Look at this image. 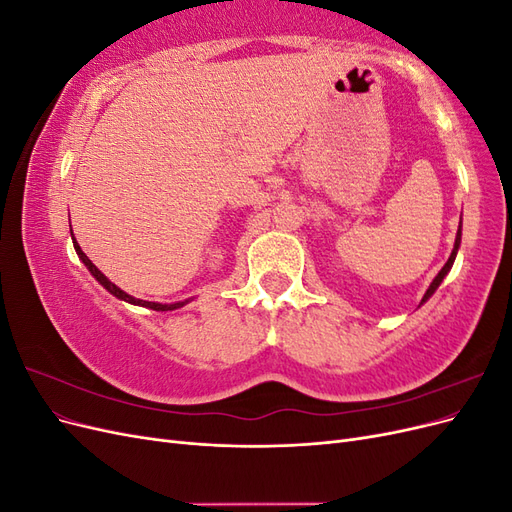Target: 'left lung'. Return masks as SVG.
Wrapping results in <instances>:
<instances>
[{
    "label": "left lung",
    "mask_w": 512,
    "mask_h": 512,
    "mask_svg": "<svg viewBox=\"0 0 512 512\" xmlns=\"http://www.w3.org/2000/svg\"><path fill=\"white\" fill-rule=\"evenodd\" d=\"M459 245H461V226H459V230H457V237H455V247H453V252H451V256H448V260H446V265L440 269V273L433 277V282L429 284V288H427V292H425V297L421 299V305L423 303H427L429 299H431V294L436 292L438 288H440V284H442V280L444 277L448 275V271L453 269V262H455V258H457V252H459Z\"/></svg>",
    "instance_id": "obj_1"
}]
</instances>
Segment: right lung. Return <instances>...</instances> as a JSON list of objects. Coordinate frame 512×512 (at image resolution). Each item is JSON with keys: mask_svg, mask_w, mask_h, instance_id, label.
Returning a JSON list of instances; mask_svg holds the SVG:
<instances>
[{"mask_svg": "<svg viewBox=\"0 0 512 512\" xmlns=\"http://www.w3.org/2000/svg\"><path fill=\"white\" fill-rule=\"evenodd\" d=\"M72 243H74V250H76V254H79V258L83 260V265L89 269V273L96 277V280L113 294V297H117V299H121V301H126V303H132V305H141V307H147V309H156V312H173V309H179V307H183L185 303H190V299H185V301H177V303H156V301H143V299H136V297H132V294H128V292H123L119 286H115L111 280H108V277L94 265V262H91L87 256H85V252L81 250V245L76 243V239H74V235H72Z\"/></svg>", "mask_w": 512, "mask_h": 512, "instance_id": "obj_1", "label": "right lung"}]
</instances>
